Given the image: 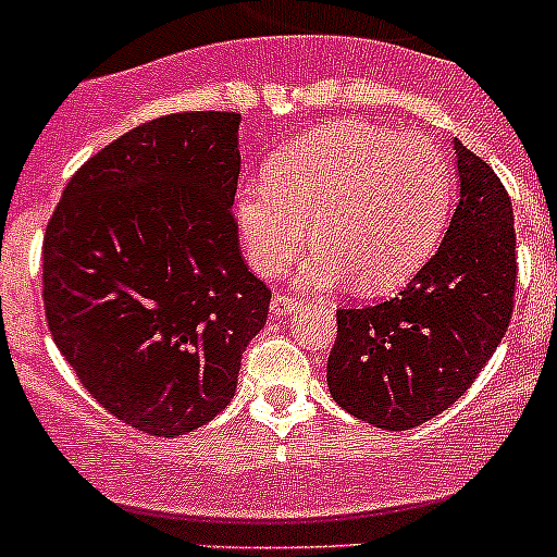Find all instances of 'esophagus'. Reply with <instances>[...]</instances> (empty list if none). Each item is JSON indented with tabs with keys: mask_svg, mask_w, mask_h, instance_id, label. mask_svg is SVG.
<instances>
[{
	"mask_svg": "<svg viewBox=\"0 0 557 557\" xmlns=\"http://www.w3.org/2000/svg\"><path fill=\"white\" fill-rule=\"evenodd\" d=\"M295 307H298V301H295L293 295H287V293H275L273 301H270V312H273L275 318H284V314L293 312Z\"/></svg>",
	"mask_w": 557,
	"mask_h": 557,
	"instance_id": "obj_1",
	"label": "esophagus"
}]
</instances>
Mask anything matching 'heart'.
I'll return each mask as SVG.
<instances>
[{
  "label": "heart",
  "mask_w": 557,
  "mask_h": 557,
  "mask_svg": "<svg viewBox=\"0 0 557 557\" xmlns=\"http://www.w3.org/2000/svg\"><path fill=\"white\" fill-rule=\"evenodd\" d=\"M449 206L451 166L432 136L346 120L273 152L268 181L236 195V223L259 273H282L312 223L318 245L298 282L329 287L354 275L362 293H387L430 259Z\"/></svg>",
  "instance_id": "b5f03b06"
}]
</instances>
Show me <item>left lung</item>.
<instances>
[{
	"label": "left lung",
	"instance_id": "left-lung-1",
	"mask_svg": "<svg viewBox=\"0 0 557 557\" xmlns=\"http://www.w3.org/2000/svg\"><path fill=\"white\" fill-rule=\"evenodd\" d=\"M460 203L444 243L396 298L337 309L326 382L334 401L379 430H412L451 407L508 332L516 228L508 189L455 141Z\"/></svg>",
	"mask_w": 557,
	"mask_h": 557
}]
</instances>
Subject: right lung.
Listing matches in <instances>:
<instances>
[{"label": "right lung", "mask_w": 557, "mask_h": 557, "mask_svg": "<svg viewBox=\"0 0 557 557\" xmlns=\"http://www.w3.org/2000/svg\"><path fill=\"white\" fill-rule=\"evenodd\" d=\"M239 113H170L133 127L72 175L44 234L55 346L122 424L198 430L236 391L270 289L231 214Z\"/></svg>", "instance_id": "obj_1"}]
</instances>
